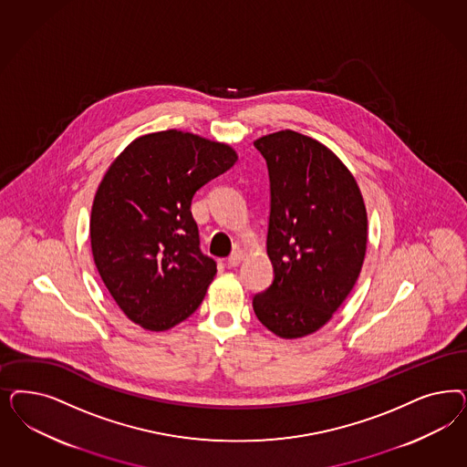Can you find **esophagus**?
<instances>
[{"mask_svg":"<svg viewBox=\"0 0 467 467\" xmlns=\"http://www.w3.org/2000/svg\"><path fill=\"white\" fill-rule=\"evenodd\" d=\"M242 253L237 249V251H234L230 256L226 257V265L230 266V268H234V266H237L239 263L242 261Z\"/></svg>","mask_w":467,"mask_h":467,"instance_id":"1","label":"esophagus"}]
</instances>
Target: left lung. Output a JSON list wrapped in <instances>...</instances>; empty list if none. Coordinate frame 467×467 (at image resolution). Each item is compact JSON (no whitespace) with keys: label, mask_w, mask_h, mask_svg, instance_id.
I'll return each instance as SVG.
<instances>
[{"label":"left lung","mask_w":467,"mask_h":467,"mask_svg":"<svg viewBox=\"0 0 467 467\" xmlns=\"http://www.w3.org/2000/svg\"><path fill=\"white\" fill-rule=\"evenodd\" d=\"M270 175L266 249L271 285L253 297L257 319L282 338L330 321L359 276L368 216L352 173L327 146L294 130L254 142Z\"/></svg>","instance_id":"left-lung-1"}]
</instances>
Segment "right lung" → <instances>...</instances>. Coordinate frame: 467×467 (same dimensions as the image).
Here are the masks:
<instances>
[{
  "instance_id": "obj_1",
  "label": "right lung",
  "mask_w": 467,
  "mask_h": 467,
  "mask_svg": "<svg viewBox=\"0 0 467 467\" xmlns=\"http://www.w3.org/2000/svg\"><path fill=\"white\" fill-rule=\"evenodd\" d=\"M237 161L226 144L163 130L130 142L108 168L90 211L96 268L121 311L163 331L191 317L216 275L191 204Z\"/></svg>"
}]
</instances>
